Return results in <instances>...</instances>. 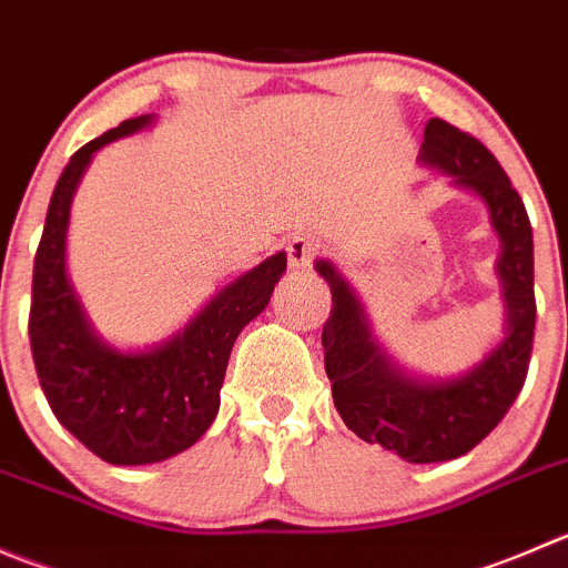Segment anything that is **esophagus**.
I'll return each instance as SVG.
<instances>
[{"instance_id":"obj_1","label":"esophagus","mask_w":568,"mask_h":568,"mask_svg":"<svg viewBox=\"0 0 568 568\" xmlns=\"http://www.w3.org/2000/svg\"><path fill=\"white\" fill-rule=\"evenodd\" d=\"M285 252H288V263L294 268H311L313 261L322 255V241L311 239V235H294Z\"/></svg>"}]
</instances>
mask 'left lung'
<instances>
[{
	"instance_id": "8db88e82",
	"label": "left lung",
	"mask_w": 568,
	"mask_h": 568,
	"mask_svg": "<svg viewBox=\"0 0 568 568\" xmlns=\"http://www.w3.org/2000/svg\"><path fill=\"white\" fill-rule=\"evenodd\" d=\"M422 161L477 191L503 239L499 274L510 311L508 338L475 372L453 383H416L388 363L374 344L361 302L329 263H318L333 307L324 322V368L333 402L357 438L379 444L407 464H438L475 449L505 418L527 379L536 333L532 227L519 191L497 158L469 132L442 119L427 121Z\"/></svg>"
}]
</instances>
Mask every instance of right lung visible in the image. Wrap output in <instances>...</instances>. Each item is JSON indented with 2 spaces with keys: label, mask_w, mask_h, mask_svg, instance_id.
Listing matches in <instances>:
<instances>
[{
  "label": "right lung",
  "mask_w": 568,
  "mask_h": 568,
  "mask_svg": "<svg viewBox=\"0 0 568 568\" xmlns=\"http://www.w3.org/2000/svg\"><path fill=\"white\" fill-rule=\"evenodd\" d=\"M152 115L121 121L71 155L54 185L32 268L30 349L49 407L65 430L113 466L158 464L200 442L241 329L268 305L285 252L235 280L169 344L121 355L99 344L65 283L63 241L71 194L91 155Z\"/></svg>",
  "instance_id": "obj_1"
}]
</instances>
